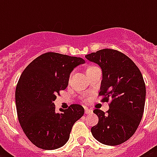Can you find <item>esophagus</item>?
Listing matches in <instances>:
<instances>
[{
    "label": "esophagus",
    "instance_id": "1",
    "mask_svg": "<svg viewBox=\"0 0 157 157\" xmlns=\"http://www.w3.org/2000/svg\"><path fill=\"white\" fill-rule=\"evenodd\" d=\"M85 112H86V114H91V113H93V110L85 107Z\"/></svg>",
    "mask_w": 157,
    "mask_h": 157
}]
</instances>
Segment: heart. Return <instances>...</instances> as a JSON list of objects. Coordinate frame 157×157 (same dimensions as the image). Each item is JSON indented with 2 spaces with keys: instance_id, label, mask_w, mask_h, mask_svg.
Returning <instances> with one entry per match:
<instances>
[{
  "instance_id": "1",
  "label": "heart",
  "mask_w": 157,
  "mask_h": 157,
  "mask_svg": "<svg viewBox=\"0 0 157 157\" xmlns=\"http://www.w3.org/2000/svg\"><path fill=\"white\" fill-rule=\"evenodd\" d=\"M94 67H89L87 70H89V69H92V68H94Z\"/></svg>"
}]
</instances>
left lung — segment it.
<instances>
[{"instance_id": "left-lung-1", "label": "left lung", "mask_w": 157, "mask_h": 157, "mask_svg": "<svg viewBox=\"0 0 157 157\" xmlns=\"http://www.w3.org/2000/svg\"><path fill=\"white\" fill-rule=\"evenodd\" d=\"M90 62L100 67L103 72L99 96L108 102L105 112L94 110L98 122L91 133L101 144L119 145L130 139L143 117L146 98V86L139 67L123 53L103 49L86 55Z\"/></svg>"}]
</instances>
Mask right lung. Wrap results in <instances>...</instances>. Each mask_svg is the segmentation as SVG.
<instances>
[{"label": "right lung", "instance_id": "right-lung-1", "mask_svg": "<svg viewBox=\"0 0 157 157\" xmlns=\"http://www.w3.org/2000/svg\"><path fill=\"white\" fill-rule=\"evenodd\" d=\"M83 63L81 58L48 52L34 59L21 75L15 90L18 119L26 136L39 148L63 146L74 123L84 115L80 104L56 112L54 103L67 88L71 71Z\"/></svg>", "mask_w": 157, "mask_h": 157}]
</instances>
